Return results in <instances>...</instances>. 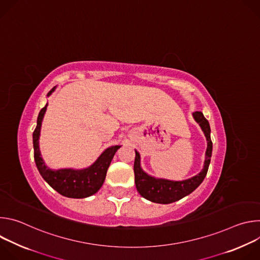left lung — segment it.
Here are the masks:
<instances>
[{
    "mask_svg": "<svg viewBox=\"0 0 260 260\" xmlns=\"http://www.w3.org/2000/svg\"><path fill=\"white\" fill-rule=\"evenodd\" d=\"M192 116L194 120L200 124L208 142L206 158H205L203 170L197 176L191 177L187 180H183V181H172V180L151 177L142 170L141 162H140L141 161L140 153L137 150H135L136 151V157H135V164H134L135 183H136L138 192L144 199L153 203H157V204H171L190 194L204 181L208 173V169H209V165L212 156V149H213V143L211 141V135H210L211 128H210L209 121L205 118L204 114L200 112V111L193 112Z\"/></svg>",
    "mask_w": 260,
    "mask_h": 260,
    "instance_id": "obj_1",
    "label": "left lung"
}]
</instances>
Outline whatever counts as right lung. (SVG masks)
Listing matches in <instances>:
<instances>
[{"label": "right lung", "instance_id": "obj_1", "mask_svg": "<svg viewBox=\"0 0 260 260\" xmlns=\"http://www.w3.org/2000/svg\"><path fill=\"white\" fill-rule=\"evenodd\" d=\"M54 89L55 87H53L47 95L49 96L54 91ZM46 109L47 104L39 112L38 119H37V126L32 133L34 158L39 173L54 190L63 197L72 199H84L94 194L102 187L107 175V170L111 161H112L115 152L121 146L116 145L107 148L100 155V157L86 169H60L55 171L50 170L45 166V162L41 157L39 148L40 131Z\"/></svg>", "mask_w": 260, "mask_h": 260}]
</instances>
